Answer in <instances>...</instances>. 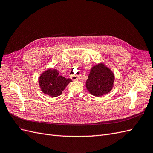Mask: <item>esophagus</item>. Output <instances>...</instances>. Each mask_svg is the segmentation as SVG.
Here are the masks:
<instances>
[{
	"label": "esophagus",
	"mask_w": 153,
	"mask_h": 153,
	"mask_svg": "<svg viewBox=\"0 0 153 153\" xmlns=\"http://www.w3.org/2000/svg\"><path fill=\"white\" fill-rule=\"evenodd\" d=\"M71 79H72L73 81H75V80L78 79V77H77V76H76V75H71Z\"/></svg>",
	"instance_id": "esophagus-1"
}]
</instances>
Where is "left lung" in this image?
I'll use <instances>...</instances> for the list:
<instances>
[{
  "mask_svg": "<svg viewBox=\"0 0 153 153\" xmlns=\"http://www.w3.org/2000/svg\"><path fill=\"white\" fill-rule=\"evenodd\" d=\"M114 74L103 63H99L91 68L86 82V88L93 95L102 96L111 90Z\"/></svg>",
  "mask_w": 153,
  "mask_h": 153,
  "instance_id": "8db88e82",
  "label": "left lung"
}]
</instances>
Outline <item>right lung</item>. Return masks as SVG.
<instances>
[{
  "instance_id": "obj_1",
  "label": "right lung",
  "mask_w": 153,
  "mask_h": 153,
  "mask_svg": "<svg viewBox=\"0 0 153 153\" xmlns=\"http://www.w3.org/2000/svg\"><path fill=\"white\" fill-rule=\"evenodd\" d=\"M72 80L59 75L56 69H48L39 78V85L43 93L52 97H57L62 94Z\"/></svg>"
}]
</instances>
